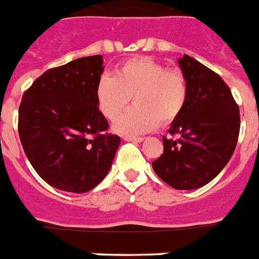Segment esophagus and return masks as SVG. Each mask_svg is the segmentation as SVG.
Returning a JSON list of instances; mask_svg holds the SVG:
<instances>
[{"mask_svg":"<svg viewBox=\"0 0 259 259\" xmlns=\"http://www.w3.org/2000/svg\"><path fill=\"white\" fill-rule=\"evenodd\" d=\"M124 140H127V142H135V143H140L144 140V138H138V136H124Z\"/></svg>","mask_w":259,"mask_h":259,"instance_id":"1","label":"esophagus"}]
</instances>
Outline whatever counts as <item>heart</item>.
<instances>
[{"instance_id":"obj_1","label":"heart","mask_w":259,"mask_h":259,"mask_svg":"<svg viewBox=\"0 0 259 259\" xmlns=\"http://www.w3.org/2000/svg\"><path fill=\"white\" fill-rule=\"evenodd\" d=\"M135 105L115 123V130L125 135H138L168 125L185 111L188 81L178 68H168L150 57L123 63L115 76L103 74L96 85V100L101 113L115 120L130 104Z\"/></svg>"}]
</instances>
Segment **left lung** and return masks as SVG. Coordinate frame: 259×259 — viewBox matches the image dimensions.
Instances as JSON below:
<instances>
[{
    "label": "left lung",
    "mask_w": 259,
    "mask_h": 259,
    "mask_svg": "<svg viewBox=\"0 0 259 259\" xmlns=\"http://www.w3.org/2000/svg\"><path fill=\"white\" fill-rule=\"evenodd\" d=\"M188 81L185 111L163 136V154L152 162L163 182L177 190L207 185L229 163L239 135V108L218 73L185 55L179 60Z\"/></svg>",
    "instance_id": "obj_1"
}]
</instances>
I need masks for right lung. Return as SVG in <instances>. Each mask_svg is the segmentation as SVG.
Here are the masks:
<instances>
[{
	"label": "right lung",
	"mask_w": 259,
	"mask_h": 259,
	"mask_svg": "<svg viewBox=\"0 0 259 259\" xmlns=\"http://www.w3.org/2000/svg\"><path fill=\"white\" fill-rule=\"evenodd\" d=\"M100 55L48 69L22 95L18 135L26 158L48 185L87 192L108 174L120 138L108 134L96 85Z\"/></svg>",
	"instance_id": "obj_1"
}]
</instances>
